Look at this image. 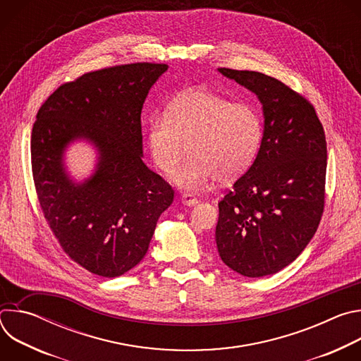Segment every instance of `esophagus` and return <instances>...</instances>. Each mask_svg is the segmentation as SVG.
I'll use <instances>...</instances> for the list:
<instances>
[{"instance_id":"obj_1","label":"esophagus","mask_w":361,"mask_h":361,"mask_svg":"<svg viewBox=\"0 0 361 361\" xmlns=\"http://www.w3.org/2000/svg\"><path fill=\"white\" fill-rule=\"evenodd\" d=\"M181 202L184 205H188V207H192V205H195L198 202V200L194 197V195H190V194H184L181 195Z\"/></svg>"}]
</instances>
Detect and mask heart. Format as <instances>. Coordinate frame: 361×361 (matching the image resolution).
I'll use <instances>...</instances> for the list:
<instances>
[{"label":"heart","mask_w":361,"mask_h":361,"mask_svg":"<svg viewBox=\"0 0 361 361\" xmlns=\"http://www.w3.org/2000/svg\"><path fill=\"white\" fill-rule=\"evenodd\" d=\"M262 116L245 102L204 88L180 94L164 116L148 121L147 142L154 166L170 174L185 191H198L210 180L228 183L243 176L260 151Z\"/></svg>","instance_id":"obj_1"}]
</instances>
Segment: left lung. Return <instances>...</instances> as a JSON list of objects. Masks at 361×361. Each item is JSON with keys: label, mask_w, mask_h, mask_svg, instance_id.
<instances>
[{"label": "left lung", "mask_w": 361, "mask_h": 361, "mask_svg": "<svg viewBox=\"0 0 361 361\" xmlns=\"http://www.w3.org/2000/svg\"><path fill=\"white\" fill-rule=\"evenodd\" d=\"M263 104L264 134L252 166L219 201L216 243L221 260L245 277L293 263L320 224L327 144L313 104L277 78L219 68Z\"/></svg>", "instance_id": "8db88e82"}]
</instances>
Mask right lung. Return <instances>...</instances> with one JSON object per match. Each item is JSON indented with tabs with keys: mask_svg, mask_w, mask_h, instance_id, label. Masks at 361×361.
Segmentation results:
<instances>
[{
	"mask_svg": "<svg viewBox=\"0 0 361 361\" xmlns=\"http://www.w3.org/2000/svg\"><path fill=\"white\" fill-rule=\"evenodd\" d=\"M167 64L133 63L61 84L37 113L31 169L42 216L63 251L82 269L118 277L148 250L173 187L142 163L141 110ZM87 137L99 148L96 173L75 185L62 152Z\"/></svg>",
	"mask_w": 361,
	"mask_h": 361,
	"instance_id": "1",
	"label": "right lung"
}]
</instances>
